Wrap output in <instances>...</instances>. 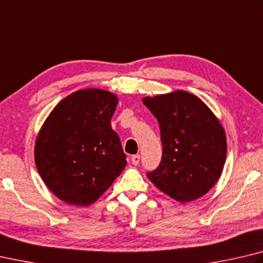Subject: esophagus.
I'll return each mask as SVG.
<instances>
[{
	"label": "esophagus",
	"instance_id": "obj_1",
	"mask_svg": "<svg viewBox=\"0 0 263 263\" xmlns=\"http://www.w3.org/2000/svg\"><path fill=\"white\" fill-rule=\"evenodd\" d=\"M131 162H132V164H135V165L139 164V162H140V155H139V154L132 155V156H131Z\"/></svg>",
	"mask_w": 263,
	"mask_h": 263
}]
</instances>
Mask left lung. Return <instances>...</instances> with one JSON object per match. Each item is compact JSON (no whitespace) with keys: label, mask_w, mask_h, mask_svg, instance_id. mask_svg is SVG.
Returning a JSON list of instances; mask_svg holds the SVG:
<instances>
[{"label":"left lung","mask_w":263,"mask_h":263,"mask_svg":"<svg viewBox=\"0 0 263 263\" xmlns=\"http://www.w3.org/2000/svg\"><path fill=\"white\" fill-rule=\"evenodd\" d=\"M159 122L162 159L147 177L179 202L206 194L216 184L227 157V138L216 116L198 97L177 90L142 99Z\"/></svg>","instance_id":"left-lung-1"}]
</instances>
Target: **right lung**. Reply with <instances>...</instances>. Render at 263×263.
<instances>
[{
	"instance_id": "add662e5",
	"label": "right lung",
	"mask_w": 263,
	"mask_h": 263,
	"mask_svg": "<svg viewBox=\"0 0 263 263\" xmlns=\"http://www.w3.org/2000/svg\"><path fill=\"white\" fill-rule=\"evenodd\" d=\"M117 102L107 90L80 89L62 100L42 125L35 165L62 201L89 206L125 168L126 155L110 124Z\"/></svg>"
}]
</instances>
